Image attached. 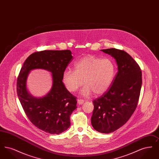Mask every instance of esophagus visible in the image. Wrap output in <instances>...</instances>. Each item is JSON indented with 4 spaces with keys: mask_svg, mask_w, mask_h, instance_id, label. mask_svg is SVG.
Instances as JSON below:
<instances>
[{
    "mask_svg": "<svg viewBox=\"0 0 159 159\" xmlns=\"http://www.w3.org/2000/svg\"><path fill=\"white\" fill-rule=\"evenodd\" d=\"M77 103L79 105H81V104H83L84 103V100L82 99H77Z\"/></svg>",
    "mask_w": 159,
    "mask_h": 159,
    "instance_id": "1",
    "label": "esophagus"
}]
</instances>
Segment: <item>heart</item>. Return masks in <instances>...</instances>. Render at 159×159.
<instances>
[{
  "mask_svg": "<svg viewBox=\"0 0 159 159\" xmlns=\"http://www.w3.org/2000/svg\"><path fill=\"white\" fill-rule=\"evenodd\" d=\"M74 70L64 71L63 82L71 92H76L84 82L85 86L82 93L84 95L92 92L96 95L105 93L113 82L116 72V64L111 59H102L93 55H87L77 61Z\"/></svg>",
  "mask_w": 159,
  "mask_h": 159,
  "instance_id": "obj_1",
  "label": "heart"
}]
</instances>
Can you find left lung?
Returning a JSON list of instances; mask_svg holds the SVG:
<instances>
[{
  "label": "left lung",
  "mask_w": 159,
  "mask_h": 159,
  "mask_svg": "<svg viewBox=\"0 0 159 159\" xmlns=\"http://www.w3.org/2000/svg\"><path fill=\"white\" fill-rule=\"evenodd\" d=\"M101 51L116 59L118 71L110 88L92 101L91 123L99 132L109 134L124 125L134 113L140 95L142 72L125 51L115 48Z\"/></svg>",
  "instance_id": "left-lung-1"
}]
</instances>
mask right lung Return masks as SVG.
I'll return each instance as SVG.
<instances>
[{
  "label": "right lung",
  "instance_id": "obj_1",
  "mask_svg": "<svg viewBox=\"0 0 159 159\" xmlns=\"http://www.w3.org/2000/svg\"><path fill=\"white\" fill-rule=\"evenodd\" d=\"M72 59L70 50L34 52L25 61L17 78V95L27 117L38 128L51 134H60L69 128L70 116L77 108L76 97L62 82L63 73ZM36 68L51 71L53 80L50 92L39 99L31 96L26 88L29 72Z\"/></svg>",
  "mask_w": 159,
  "mask_h": 159
}]
</instances>
